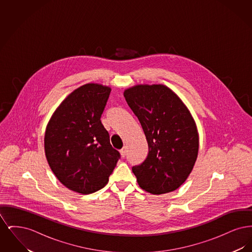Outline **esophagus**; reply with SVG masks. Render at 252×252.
Segmentation results:
<instances>
[{"label": "esophagus", "mask_w": 252, "mask_h": 252, "mask_svg": "<svg viewBox=\"0 0 252 252\" xmlns=\"http://www.w3.org/2000/svg\"><path fill=\"white\" fill-rule=\"evenodd\" d=\"M120 154L121 157H122V158H125V157H126V148H125V147L121 149Z\"/></svg>", "instance_id": "esophagus-1"}]
</instances>
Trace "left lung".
<instances>
[{
  "mask_svg": "<svg viewBox=\"0 0 252 252\" xmlns=\"http://www.w3.org/2000/svg\"><path fill=\"white\" fill-rule=\"evenodd\" d=\"M124 96L138 117L148 144V155L132 172L147 192H173L188 179L196 161L199 136L190 110L162 84H139Z\"/></svg>",
  "mask_w": 252,
  "mask_h": 252,
  "instance_id": "1",
  "label": "left lung"
}]
</instances>
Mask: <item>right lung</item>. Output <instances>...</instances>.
I'll use <instances>...</instances> for the list:
<instances>
[{"instance_id":"add662e5","label":"right lung","mask_w":252,"mask_h":252,"mask_svg":"<svg viewBox=\"0 0 252 252\" xmlns=\"http://www.w3.org/2000/svg\"><path fill=\"white\" fill-rule=\"evenodd\" d=\"M111 88L88 83L67 96L50 118L44 151L57 179L73 192L89 194L105 187L120 153L101 123Z\"/></svg>"}]
</instances>
